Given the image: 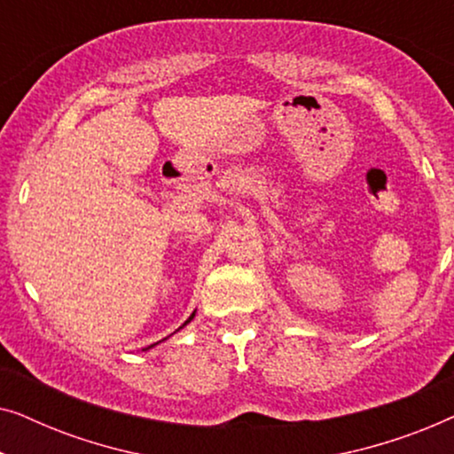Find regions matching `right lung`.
I'll list each match as a JSON object with an SVG mask.
<instances>
[{
  "label": "right lung",
  "instance_id": "1",
  "mask_svg": "<svg viewBox=\"0 0 454 454\" xmlns=\"http://www.w3.org/2000/svg\"><path fill=\"white\" fill-rule=\"evenodd\" d=\"M194 316H196V312H192V316H190V318H188V320H185V322H184V325H182V326H179V328H184L185 325H188V322H190L192 318H194ZM179 328H177V331H179ZM154 345H157V343H154ZM154 345H151V347H154ZM151 347H146V349H151Z\"/></svg>",
  "mask_w": 454,
  "mask_h": 454
}]
</instances>
